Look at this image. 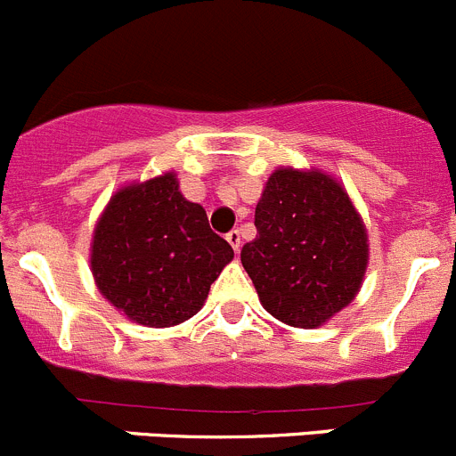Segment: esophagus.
<instances>
[{
    "instance_id": "34e87169",
    "label": "esophagus",
    "mask_w": 456,
    "mask_h": 456,
    "mask_svg": "<svg viewBox=\"0 0 456 456\" xmlns=\"http://www.w3.org/2000/svg\"><path fill=\"white\" fill-rule=\"evenodd\" d=\"M225 240H228V244L232 246V250H235V253H240V248H241L240 231H231V232H228V235H225Z\"/></svg>"
}]
</instances>
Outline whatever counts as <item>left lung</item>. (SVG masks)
<instances>
[{
	"label": "left lung",
	"instance_id": "left-lung-1",
	"mask_svg": "<svg viewBox=\"0 0 456 456\" xmlns=\"http://www.w3.org/2000/svg\"><path fill=\"white\" fill-rule=\"evenodd\" d=\"M255 228L241 264L273 318L315 329L354 300L370 246L361 215L336 179L318 170H275L255 208Z\"/></svg>",
	"mask_w": 456,
	"mask_h": 456
}]
</instances>
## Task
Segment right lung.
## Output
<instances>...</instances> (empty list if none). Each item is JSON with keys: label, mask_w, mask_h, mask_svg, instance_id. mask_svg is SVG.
<instances>
[{"label": "right lung", "mask_w": 456, "mask_h": 456, "mask_svg": "<svg viewBox=\"0 0 456 456\" xmlns=\"http://www.w3.org/2000/svg\"><path fill=\"white\" fill-rule=\"evenodd\" d=\"M235 257L206 210L179 192L175 172L118 190L91 241V273L105 300L145 327H175L203 306Z\"/></svg>", "instance_id": "1"}]
</instances>
